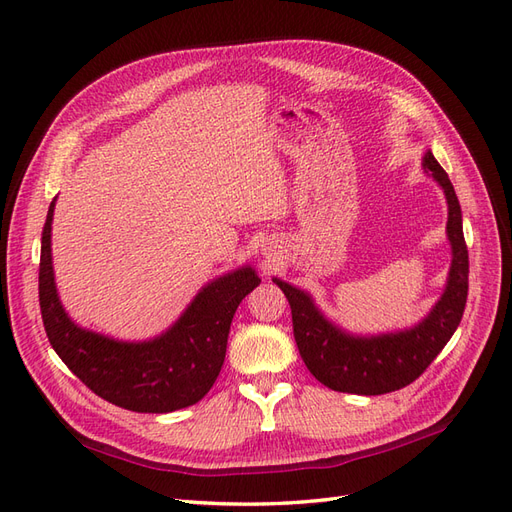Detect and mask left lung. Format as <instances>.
<instances>
[{
    "instance_id": "8db88e82",
    "label": "left lung",
    "mask_w": 512,
    "mask_h": 512,
    "mask_svg": "<svg viewBox=\"0 0 512 512\" xmlns=\"http://www.w3.org/2000/svg\"><path fill=\"white\" fill-rule=\"evenodd\" d=\"M423 170L446 196V237L451 241L453 260L442 297L414 327L380 335L348 333L320 312L312 294L273 277L290 303L294 342L303 363L318 382L333 391L384 395L404 389L431 365L459 327L468 299L470 271L461 207L451 179L429 149L423 156Z\"/></svg>"
}]
</instances>
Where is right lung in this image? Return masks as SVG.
Wrapping results in <instances>:
<instances>
[{
    "instance_id": "right-lung-1",
    "label": "right lung",
    "mask_w": 512,
    "mask_h": 512,
    "mask_svg": "<svg viewBox=\"0 0 512 512\" xmlns=\"http://www.w3.org/2000/svg\"><path fill=\"white\" fill-rule=\"evenodd\" d=\"M55 200L46 213L40 247V312L44 331L72 374L108 404L132 412L164 414L203 399L224 365L228 331L239 303L260 277L245 265L215 277L162 335L145 342H119L81 329L59 301L51 224Z\"/></svg>"
}]
</instances>
